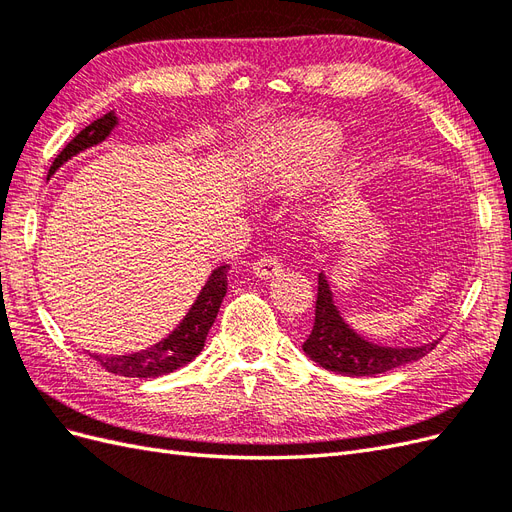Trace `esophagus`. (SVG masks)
Here are the masks:
<instances>
[{
	"label": "esophagus",
	"instance_id": "obj_1",
	"mask_svg": "<svg viewBox=\"0 0 512 512\" xmlns=\"http://www.w3.org/2000/svg\"><path fill=\"white\" fill-rule=\"evenodd\" d=\"M252 271H254L256 277H260V280H271V277L282 273V262L277 260L275 256H265V258H260V260L254 262Z\"/></svg>",
	"mask_w": 512,
	"mask_h": 512
}]
</instances>
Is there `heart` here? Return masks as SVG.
Returning a JSON list of instances; mask_svg holds the SVG:
<instances>
[{
    "instance_id": "b5f03b06",
    "label": "heart",
    "mask_w": 512,
    "mask_h": 512,
    "mask_svg": "<svg viewBox=\"0 0 512 512\" xmlns=\"http://www.w3.org/2000/svg\"><path fill=\"white\" fill-rule=\"evenodd\" d=\"M346 134L333 121H290L256 136L243 156L241 179L256 192L275 194L329 166V190L337 192L359 173L365 153L344 147Z\"/></svg>"
}]
</instances>
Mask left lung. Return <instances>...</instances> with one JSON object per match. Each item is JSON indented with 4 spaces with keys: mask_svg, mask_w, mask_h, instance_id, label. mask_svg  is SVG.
I'll use <instances>...</instances> for the list:
<instances>
[{
    "mask_svg": "<svg viewBox=\"0 0 512 512\" xmlns=\"http://www.w3.org/2000/svg\"><path fill=\"white\" fill-rule=\"evenodd\" d=\"M436 344L438 339L421 346H382L369 342L339 314L327 275L324 271L318 273L314 327L303 342V352L320 367L352 378L376 376L404 363L418 361Z\"/></svg>",
    "mask_w": 512,
    "mask_h": 512,
    "instance_id": "8db88e82",
    "label": "left lung"
}]
</instances>
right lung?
<instances>
[{
    "label": "right lung",
    "instance_id": "add662e5",
    "mask_svg": "<svg viewBox=\"0 0 512 512\" xmlns=\"http://www.w3.org/2000/svg\"><path fill=\"white\" fill-rule=\"evenodd\" d=\"M117 126H119V117L115 111L106 113L94 123H89V126L76 134L66 145V149L55 158V162L49 168V177H53L57 170L74 156H79V153L104 143ZM228 269H230L228 265H220L218 269L211 271L205 286L200 288L198 297L188 309V314L183 316V320L162 339V342L132 354L104 356V354L89 352V356L94 361H98L106 371H111V374H119L126 378H158V376L170 374V371H175L183 365H188L194 356H198L200 350L205 348L207 333L211 329V324L215 322V318H218L220 305L226 297Z\"/></svg>",
    "mask_w": 512,
    "mask_h": 512
}]
</instances>
